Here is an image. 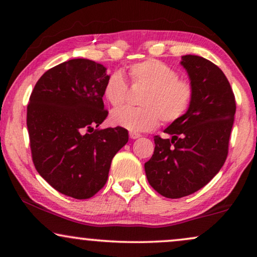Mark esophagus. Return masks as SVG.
<instances>
[{
	"instance_id": "esophagus-1",
	"label": "esophagus",
	"mask_w": 257,
	"mask_h": 257,
	"mask_svg": "<svg viewBox=\"0 0 257 257\" xmlns=\"http://www.w3.org/2000/svg\"><path fill=\"white\" fill-rule=\"evenodd\" d=\"M129 136H130V138H132V139H137V138L141 137L142 135H141V134H137V133L130 132V133H129Z\"/></svg>"
}]
</instances>
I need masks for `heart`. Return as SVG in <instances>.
<instances>
[{"label": "heart", "mask_w": 257, "mask_h": 257, "mask_svg": "<svg viewBox=\"0 0 257 257\" xmlns=\"http://www.w3.org/2000/svg\"><path fill=\"white\" fill-rule=\"evenodd\" d=\"M128 75L134 85H144L138 107H123L112 112L111 121L133 133L150 132L158 127L161 119L172 123L181 119L193 103L194 87L180 78L169 64L156 59H147L132 64ZM104 97L113 107H120L128 96V84L120 71L106 78Z\"/></svg>", "instance_id": "obj_1"}]
</instances>
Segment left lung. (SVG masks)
Segmentation results:
<instances>
[{"label": "left lung", "instance_id": "obj_1", "mask_svg": "<svg viewBox=\"0 0 257 257\" xmlns=\"http://www.w3.org/2000/svg\"><path fill=\"white\" fill-rule=\"evenodd\" d=\"M181 64L194 87L188 112L154 136L155 149L145 163L150 185L168 198L194 194L208 184L228 156L236 99L227 77L211 61L184 55Z\"/></svg>", "mask_w": 257, "mask_h": 257}]
</instances>
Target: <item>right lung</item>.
I'll use <instances>...</instances> for the list:
<instances>
[{
	"instance_id": "obj_1",
	"label": "right lung",
	"mask_w": 257,
	"mask_h": 257,
	"mask_svg": "<svg viewBox=\"0 0 257 257\" xmlns=\"http://www.w3.org/2000/svg\"><path fill=\"white\" fill-rule=\"evenodd\" d=\"M106 68L72 59L51 68L35 85L27 105L30 151L37 172L59 193L93 197L106 184L111 162L127 144L122 127L95 129L107 116Z\"/></svg>"
}]
</instances>
